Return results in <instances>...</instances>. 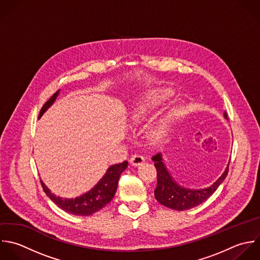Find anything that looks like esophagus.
<instances>
[{
    "mask_svg": "<svg viewBox=\"0 0 260 260\" xmlns=\"http://www.w3.org/2000/svg\"><path fill=\"white\" fill-rule=\"evenodd\" d=\"M145 162V158L141 155H134L132 158H131V164L133 166H140L142 165L143 163Z\"/></svg>",
    "mask_w": 260,
    "mask_h": 260,
    "instance_id": "1",
    "label": "esophagus"
}]
</instances>
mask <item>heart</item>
Masks as SVG:
<instances>
[{"instance_id":"1","label":"heart","mask_w":260,"mask_h":260,"mask_svg":"<svg viewBox=\"0 0 260 260\" xmlns=\"http://www.w3.org/2000/svg\"><path fill=\"white\" fill-rule=\"evenodd\" d=\"M171 97V93L168 91H156L145 96V98L139 102L133 113V120L135 123H142L146 121L149 116L162 105H164ZM184 108L177 106L160 118L155 124H153L148 133V138L153 143L162 142L169 134L172 125L184 115Z\"/></svg>"}]
</instances>
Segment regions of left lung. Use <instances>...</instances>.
<instances>
[{"label": "left lung", "mask_w": 260, "mask_h": 260, "mask_svg": "<svg viewBox=\"0 0 260 260\" xmlns=\"http://www.w3.org/2000/svg\"><path fill=\"white\" fill-rule=\"evenodd\" d=\"M224 117L228 119L227 113ZM152 160L157 169V187L155 189V199L163 206L176 210L186 211L198 207L207 201L225 180L229 171V163L223 174L210 187L203 189H188L179 185L167 170L161 153L155 155Z\"/></svg>", "instance_id": "8db88e82"}]
</instances>
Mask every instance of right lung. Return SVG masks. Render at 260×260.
<instances>
[{"label": "right lung", "instance_id": "obj_1", "mask_svg": "<svg viewBox=\"0 0 260 260\" xmlns=\"http://www.w3.org/2000/svg\"><path fill=\"white\" fill-rule=\"evenodd\" d=\"M58 94L59 90L56 91L49 98V100L42 106L38 118H40L42 114L52 105ZM126 167L127 161L110 166L107 169L104 176L91 190L75 199H62L56 197L55 194L51 193V191L48 189V187L43 183L41 179L40 182L43 191L58 208L75 216H90L100 211L102 208H104L107 204L111 202L117 189L120 174L126 169Z\"/></svg>", "mask_w": 260, "mask_h": 260}]
</instances>
